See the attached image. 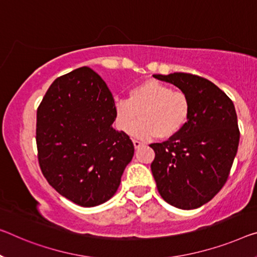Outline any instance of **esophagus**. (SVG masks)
Here are the masks:
<instances>
[{
	"label": "esophagus",
	"instance_id": "esophagus-1",
	"mask_svg": "<svg viewBox=\"0 0 257 257\" xmlns=\"http://www.w3.org/2000/svg\"><path fill=\"white\" fill-rule=\"evenodd\" d=\"M133 145H134V148H136V149L140 148L141 146H142L141 142H140V141H138V140H133Z\"/></svg>",
	"mask_w": 257,
	"mask_h": 257
}]
</instances>
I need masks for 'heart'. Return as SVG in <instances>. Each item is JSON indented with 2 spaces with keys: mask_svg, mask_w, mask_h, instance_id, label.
Returning <instances> with one entry per match:
<instances>
[{
  "mask_svg": "<svg viewBox=\"0 0 257 257\" xmlns=\"http://www.w3.org/2000/svg\"><path fill=\"white\" fill-rule=\"evenodd\" d=\"M189 109L186 94L157 80H146L131 88L128 98H116L115 119L120 131L130 132L139 113L141 119L132 130L134 134L168 139L184 127Z\"/></svg>",
  "mask_w": 257,
  "mask_h": 257,
  "instance_id": "obj_1",
  "label": "heart"
}]
</instances>
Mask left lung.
I'll return each instance as SVG.
<instances>
[{
	"label": "left lung",
	"mask_w": 257,
	"mask_h": 257,
	"mask_svg": "<svg viewBox=\"0 0 257 257\" xmlns=\"http://www.w3.org/2000/svg\"><path fill=\"white\" fill-rule=\"evenodd\" d=\"M154 78L186 94L189 116L180 131L161 144L151 165L159 193L171 206L191 210L207 203L226 183L240 132L233 102L208 79L175 72Z\"/></svg>",
	"instance_id": "obj_1"
}]
</instances>
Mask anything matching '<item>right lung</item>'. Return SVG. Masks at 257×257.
I'll list each match as a JSON object with an SVG mask.
<instances>
[{"mask_svg": "<svg viewBox=\"0 0 257 257\" xmlns=\"http://www.w3.org/2000/svg\"><path fill=\"white\" fill-rule=\"evenodd\" d=\"M115 101L96 72L82 66L57 78L37 111L41 171L51 187L81 207L115 195L134 154L125 132L112 127Z\"/></svg>", "mask_w": 257, "mask_h": 257, "instance_id": "add662e5", "label": "right lung"}]
</instances>
